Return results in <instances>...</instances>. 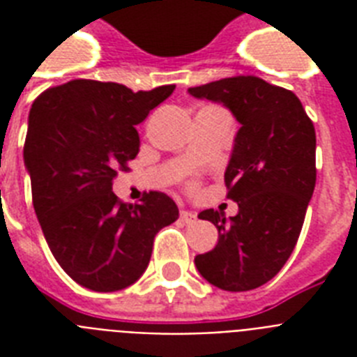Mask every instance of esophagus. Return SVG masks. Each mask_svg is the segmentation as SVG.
Returning a JSON list of instances; mask_svg holds the SVG:
<instances>
[{
  "label": "esophagus",
  "mask_w": 357,
  "mask_h": 357,
  "mask_svg": "<svg viewBox=\"0 0 357 357\" xmlns=\"http://www.w3.org/2000/svg\"><path fill=\"white\" fill-rule=\"evenodd\" d=\"M196 213L195 211H187V209H183L181 211V220H183L185 224H195L196 222Z\"/></svg>",
  "instance_id": "1"
}]
</instances>
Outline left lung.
Segmentation results:
<instances>
[{
	"label": "left lung",
	"mask_w": 357,
	"mask_h": 357,
	"mask_svg": "<svg viewBox=\"0 0 357 357\" xmlns=\"http://www.w3.org/2000/svg\"><path fill=\"white\" fill-rule=\"evenodd\" d=\"M189 94L222 103L241 123L224 181L238 213L206 209L217 246L195 257L202 276L224 291H250L282 271L302 231L317 181L315 128L291 91L255 75L192 86Z\"/></svg>",
	"instance_id": "1"
}]
</instances>
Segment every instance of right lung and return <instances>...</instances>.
<instances>
[{"label": "right lung", "instance_id": "add662e5", "mask_svg": "<svg viewBox=\"0 0 357 357\" xmlns=\"http://www.w3.org/2000/svg\"><path fill=\"white\" fill-rule=\"evenodd\" d=\"M176 85L133 92L119 83L74 79L36 98L29 111L24 162L33 206L53 257L83 287H129L150 263L157 231L178 220L165 192L123 204L113 192L119 170L139 153L135 126Z\"/></svg>", "mask_w": 357, "mask_h": 357}]
</instances>
